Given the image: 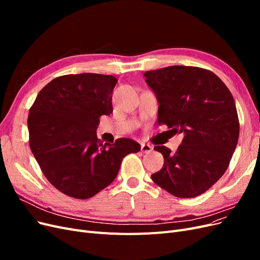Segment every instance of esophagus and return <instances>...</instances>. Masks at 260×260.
I'll use <instances>...</instances> for the list:
<instances>
[{
	"instance_id": "obj_1",
	"label": "esophagus",
	"mask_w": 260,
	"mask_h": 260,
	"mask_svg": "<svg viewBox=\"0 0 260 260\" xmlns=\"http://www.w3.org/2000/svg\"><path fill=\"white\" fill-rule=\"evenodd\" d=\"M141 151H142L143 153L145 154H149L152 151H153V147L149 145V144H146V143H142L141 144Z\"/></svg>"
}]
</instances>
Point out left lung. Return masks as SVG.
I'll return each instance as SVG.
<instances>
[{"label":"left lung","mask_w":260,"mask_h":260,"mask_svg":"<svg viewBox=\"0 0 260 260\" xmlns=\"http://www.w3.org/2000/svg\"><path fill=\"white\" fill-rule=\"evenodd\" d=\"M144 77L159 103L158 124L184 133L176 153L154 147L164 156V166L151 178L177 198H196L223 176L237 147L240 122L232 94L201 67L169 66Z\"/></svg>","instance_id":"8db88e82"}]
</instances>
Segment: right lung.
Wrapping results in <instances>:
<instances>
[{
    "label": "right lung",
    "mask_w": 260,
    "mask_h": 260,
    "mask_svg": "<svg viewBox=\"0 0 260 260\" xmlns=\"http://www.w3.org/2000/svg\"><path fill=\"white\" fill-rule=\"evenodd\" d=\"M111 75L55 78L39 92L28 116L29 145L49 182L61 193L86 200L111 184L123 157L138 153L128 138L114 144L96 137L100 118L113 113Z\"/></svg>",
    "instance_id": "add662e5"
}]
</instances>
